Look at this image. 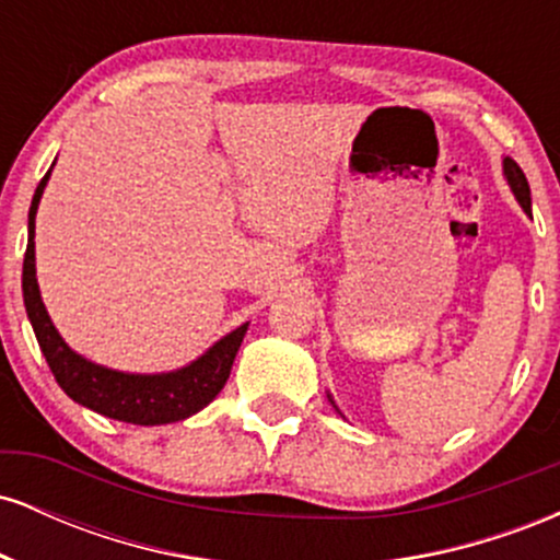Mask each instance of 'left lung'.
I'll list each match as a JSON object with an SVG mask.
<instances>
[{
	"instance_id": "1",
	"label": "left lung",
	"mask_w": 560,
	"mask_h": 560,
	"mask_svg": "<svg viewBox=\"0 0 560 560\" xmlns=\"http://www.w3.org/2000/svg\"><path fill=\"white\" fill-rule=\"evenodd\" d=\"M503 168H505L508 184H511L513 195H516L518 202H522V208L526 210V213L532 215V197H529V184H526V176H524V171L518 168V165H516V160H511V158H505Z\"/></svg>"
}]
</instances>
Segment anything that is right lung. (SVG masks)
I'll use <instances>...</instances> for the list:
<instances>
[{"instance_id": "1", "label": "right lung", "mask_w": 560, "mask_h": 560, "mask_svg": "<svg viewBox=\"0 0 560 560\" xmlns=\"http://www.w3.org/2000/svg\"><path fill=\"white\" fill-rule=\"evenodd\" d=\"M47 178L49 173L38 182L34 202H31L28 210V247H25L23 258V300L25 313H28L31 326H34V334L38 339V347H42L57 384L75 402L86 405V408L115 421L139 423V427H158V423L184 421L189 416H195L205 405L213 402L218 392L226 384L231 365H234V358L240 352V345L249 324H242L236 331L226 334L199 361L186 365L182 371H173V374H120V371L102 369V365L89 363L86 358L75 355L62 342V337L57 334L52 320H49L47 307H44L36 284L34 218L38 199H42L44 186H47Z\"/></svg>"}]
</instances>
